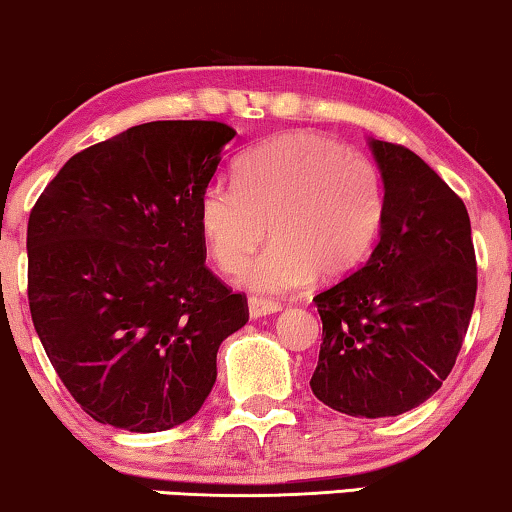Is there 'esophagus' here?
Instances as JSON below:
<instances>
[{
	"mask_svg": "<svg viewBox=\"0 0 512 512\" xmlns=\"http://www.w3.org/2000/svg\"><path fill=\"white\" fill-rule=\"evenodd\" d=\"M278 301H271V299H262V297H250L248 299V311H250V318H264V315H271V313H278L280 311Z\"/></svg>",
	"mask_w": 512,
	"mask_h": 512,
	"instance_id": "obj_1",
	"label": "esophagus"
}]
</instances>
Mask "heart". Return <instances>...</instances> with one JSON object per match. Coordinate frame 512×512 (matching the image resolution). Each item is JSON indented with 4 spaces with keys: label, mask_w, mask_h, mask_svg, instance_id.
I'll list each match as a JSON object with an SVG mask.
<instances>
[{
    "label": "heart",
    "mask_w": 512,
    "mask_h": 512,
    "mask_svg": "<svg viewBox=\"0 0 512 512\" xmlns=\"http://www.w3.org/2000/svg\"><path fill=\"white\" fill-rule=\"evenodd\" d=\"M234 183L208 185L199 232L220 271L236 273L273 241L241 283L255 292L301 290L313 276L334 283L364 262L385 215L376 164L313 132L276 136L236 164Z\"/></svg>",
    "instance_id": "obj_1"
}]
</instances>
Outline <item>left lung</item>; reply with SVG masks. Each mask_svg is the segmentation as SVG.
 Masks as SVG:
<instances>
[{
	"mask_svg": "<svg viewBox=\"0 0 512 512\" xmlns=\"http://www.w3.org/2000/svg\"><path fill=\"white\" fill-rule=\"evenodd\" d=\"M385 185L369 262L315 294L322 320L311 390L338 413L390 417L450 376L469 329L478 264L471 220L413 150L371 141Z\"/></svg>",
	"mask_w": 512,
	"mask_h": 512,
	"instance_id": "obj_1",
	"label": "left lung"
}]
</instances>
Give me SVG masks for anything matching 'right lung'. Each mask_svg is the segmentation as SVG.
<instances>
[{
	"mask_svg": "<svg viewBox=\"0 0 512 512\" xmlns=\"http://www.w3.org/2000/svg\"><path fill=\"white\" fill-rule=\"evenodd\" d=\"M236 129L157 120L81 150L27 222V299L53 369L90 417L153 434L197 415L218 348L248 322L206 266L199 199Z\"/></svg>",
	"mask_w": 512,
	"mask_h": 512,
	"instance_id": "add662e5",
	"label": "right lung"
}]
</instances>
